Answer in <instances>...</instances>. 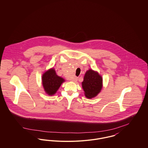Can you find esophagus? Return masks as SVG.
<instances>
[{
	"instance_id": "34e87169",
	"label": "esophagus",
	"mask_w": 148,
	"mask_h": 148,
	"mask_svg": "<svg viewBox=\"0 0 148 148\" xmlns=\"http://www.w3.org/2000/svg\"><path fill=\"white\" fill-rule=\"evenodd\" d=\"M77 79H78L77 77H74L72 79V81L74 82H77Z\"/></svg>"
}]
</instances>
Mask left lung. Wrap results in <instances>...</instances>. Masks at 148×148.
<instances>
[{
    "instance_id": "1",
    "label": "left lung",
    "mask_w": 148,
    "mask_h": 148,
    "mask_svg": "<svg viewBox=\"0 0 148 148\" xmlns=\"http://www.w3.org/2000/svg\"><path fill=\"white\" fill-rule=\"evenodd\" d=\"M85 96L88 99L98 95L103 88V77L97 71L89 69L86 71L82 83Z\"/></svg>"
}]
</instances>
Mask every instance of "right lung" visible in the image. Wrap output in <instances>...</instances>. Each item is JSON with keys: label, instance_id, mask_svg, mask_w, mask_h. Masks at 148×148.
Instances as JSON below:
<instances>
[{"label": "right lung", "instance_id": "right-lung-1", "mask_svg": "<svg viewBox=\"0 0 148 148\" xmlns=\"http://www.w3.org/2000/svg\"><path fill=\"white\" fill-rule=\"evenodd\" d=\"M42 82L45 92L51 96L56 93L61 85L65 82V79L58 76L56 70L52 68L43 73Z\"/></svg>", "mask_w": 148, "mask_h": 148}]
</instances>
